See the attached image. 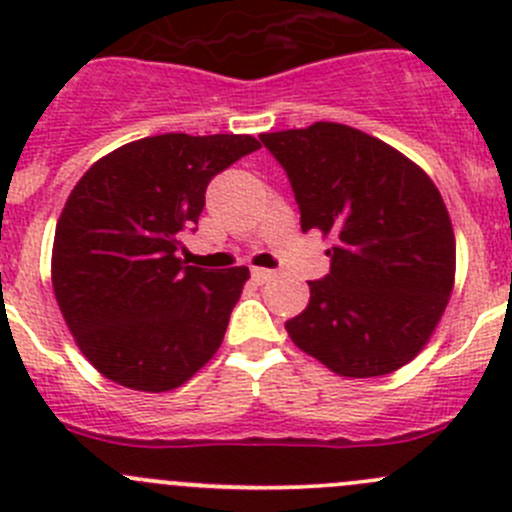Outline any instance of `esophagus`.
Listing matches in <instances>:
<instances>
[{
	"instance_id": "esophagus-1",
	"label": "esophagus",
	"mask_w": 512,
	"mask_h": 512,
	"mask_svg": "<svg viewBox=\"0 0 512 512\" xmlns=\"http://www.w3.org/2000/svg\"><path fill=\"white\" fill-rule=\"evenodd\" d=\"M272 277H275V272L272 270H265V267H252V280H255L257 285H265V282H270Z\"/></svg>"
}]
</instances>
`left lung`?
<instances>
[{"instance_id": "1", "label": "left lung", "mask_w": 512, "mask_h": 512, "mask_svg": "<svg viewBox=\"0 0 512 512\" xmlns=\"http://www.w3.org/2000/svg\"><path fill=\"white\" fill-rule=\"evenodd\" d=\"M285 168L302 232L334 242L324 280L285 324L302 352L339 376L369 379L409 364L443 317L456 277L446 203L421 168L342 123L262 133Z\"/></svg>"}]
</instances>
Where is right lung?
<instances>
[{
	"instance_id": "obj_1",
	"label": "right lung",
	"mask_w": 512,
	"mask_h": 512,
	"mask_svg": "<svg viewBox=\"0 0 512 512\" xmlns=\"http://www.w3.org/2000/svg\"><path fill=\"white\" fill-rule=\"evenodd\" d=\"M252 136L163 133L96 160L56 223L51 282L86 359L133 391L178 389L223 344L250 270L185 267L208 183Z\"/></svg>"
}]
</instances>
